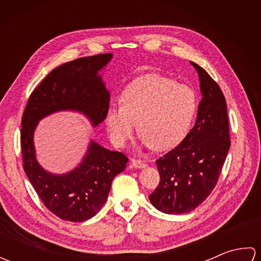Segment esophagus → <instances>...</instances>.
<instances>
[{
    "mask_svg": "<svg viewBox=\"0 0 261 261\" xmlns=\"http://www.w3.org/2000/svg\"><path fill=\"white\" fill-rule=\"evenodd\" d=\"M131 165L132 167H135L137 169H141V168H146L147 167V164L141 162V160H136V159H132L131 160Z\"/></svg>",
    "mask_w": 261,
    "mask_h": 261,
    "instance_id": "obj_1",
    "label": "esophagus"
}]
</instances>
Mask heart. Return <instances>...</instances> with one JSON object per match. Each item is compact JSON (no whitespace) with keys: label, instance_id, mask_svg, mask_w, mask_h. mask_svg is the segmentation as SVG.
<instances>
[{"label":"heart","instance_id":"b5f03b06","mask_svg":"<svg viewBox=\"0 0 261 261\" xmlns=\"http://www.w3.org/2000/svg\"><path fill=\"white\" fill-rule=\"evenodd\" d=\"M197 108L190 86L160 75H147L125 88L122 103H112L105 115L110 139L123 147L137 127L140 146L166 150L184 139Z\"/></svg>","mask_w":261,"mask_h":261}]
</instances>
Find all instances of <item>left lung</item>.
I'll return each mask as SVG.
<instances>
[{"instance_id": "obj_1", "label": "left lung", "mask_w": 261, "mask_h": 261, "mask_svg": "<svg viewBox=\"0 0 261 261\" xmlns=\"http://www.w3.org/2000/svg\"><path fill=\"white\" fill-rule=\"evenodd\" d=\"M191 64L202 93L195 124L178 146L156 162L160 182L149 195L153 206L166 214L188 213L206 199L231 145L223 93L206 70Z\"/></svg>"}]
</instances>
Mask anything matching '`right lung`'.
I'll list each match as a JSON object with an SVG mask.
<instances>
[{
	"instance_id": "add662e5",
	"label": "right lung",
	"mask_w": 261,
	"mask_h": 261,
	"mask_svg": "<svg viewBox=\"0 0 261 261\" xmlns=\"http://www.w3.org/2000/svg\"><path fill=\"white\" fill-rule=\"evenodd\" d=\"M112 58L113 54L96 55L55 68L32 92L22 116L24 173L45 206L70 222H84L101 210L112 180L124 170L127 158L91 139L79 166L55 174L39 164L33 137L39 122L62 111L83 114L94 127L102 123L109 110L110 92L101 71Z\"/></svg>"
}]
</instances>
